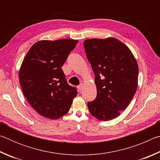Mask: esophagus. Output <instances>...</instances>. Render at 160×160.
I'll return each instance as SVG.
<instances>
[{
    "label": "esophagus",
    "mask_w": 160,
    "mask_h": 160,
    "mask_svg": "<svg viewBox=\"0 0 160 160\" xmlns=\"http://www.w3.org/2000/svg\"><path fill=\"white\" fill-rule=\"evenodd\" d=\"M78 91L81 92V90H82V84H80L79 86H78Z\"/></svg>",
    "instance_id": "obj_1"
}]
</instances>
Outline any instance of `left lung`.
I'll list each match as a JSON object with an SVG mask.
<instances>
[{
  "label": "left lung",
  "instance_id": "obj_1",
  "mask_svg": "<svg viewBox=\"0 0 160 160\" xmlns=\"http://www.w3.org/2000/svg\"><path fill=\"white\" fill-rule=\"evenodd\" d=\"M95 75L97 97L88 103L89 111L99 121L115 118L125 110L138 88V66L131 51L116 38L84 42Z\"/></svg>",
  "mask_w": 160,
  "mask_h": 160
}]
</instances>
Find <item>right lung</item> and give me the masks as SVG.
Wrapping results in <instances>:
<instances>
[{
    "mask_svg": "<svg viewBox=\"0 0 160 160\" xmlns=\"http://www.w3.org/2000/svg\"><path fill=\"white\" fill-rule=\"evenodd\" d=\"M78 40H42L29 48L19 70L24 95L32 108L44 117L58 119L69 112L77 96L68 85L63 66Z\"/></svg>",
    "mask_w": 160,
    "mask_h": 160,
    "instance_id": "right-lung-1",
    "label": "right lung"
}]
</instances>
